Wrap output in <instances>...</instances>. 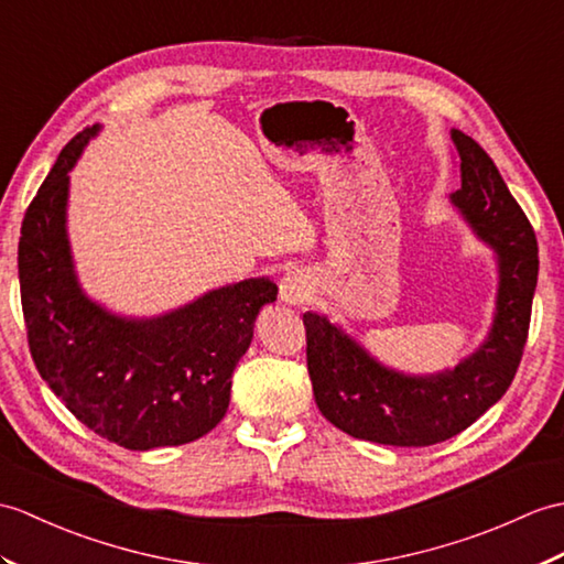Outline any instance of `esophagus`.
<instances>
[{"instance_id":"esophagus-1","label":"esophagus","mask_w":564,"mask_h":564,"mask_svg":"<svg viewBox=\"0 0 564 564\" xmlns=\"http://www.w3.org/2000/svg\"><path fill=\"white\" fill-rule=\"evenodd\" d=\"M312 295V281L303 271H288L281 279V300L288 305H300Z\"/></svg>"}]
</instances>
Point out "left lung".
Instances as JSON below:
<instances>
[{"label":"left lung","instance_id":"8db88e82","mask_svg":"<svg viewBox=\"0 0 564 564\" xmlns=\"http://www.w3.org/2000/svg\"><path fill=\"white\" fill-rule=\"evenodd\" d=\"M452 139L462 159V189L452 194V202L500 261L490 336L454 370L409 377L382 368L329 319L305 312L314 401L326 421L350 437L394 447L444 442L500 401L519 370L539 281V242L480 143L456 129Z\"/></svg>","mask_w":564,"mask_h":564}]
</instances>
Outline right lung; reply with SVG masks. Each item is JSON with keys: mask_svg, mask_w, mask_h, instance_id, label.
I'll list each match as a JSON object with an SVG mask.
<instances>
[{"mask_svg": "<svg viewBox=\"0 0 564 564\" xmlns=\"http://www.w3.org/2000/svg\"><path fill=\"white\" fill-rule=\"evenodd\" d=\"M98 127H86L25 208L19 240L21 307L37 372L96 435L124 449L177 447L214 430L232 370L250 348L269 279L218 288L155 319L105 312L76 283L64 212L69 170Z\"/></svg>", "mask_w": 564, "mask_h": 564, "instance_id": "obj_1", "label": "right lung"}]
</instances>
